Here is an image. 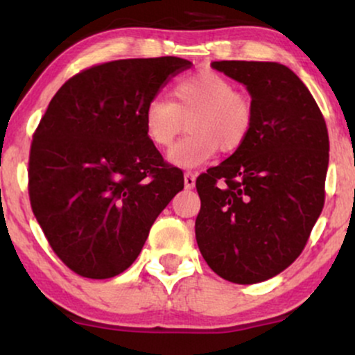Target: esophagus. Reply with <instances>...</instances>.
Returning <instances> with one entry per match:
<instances>
[{"label":"esophagus","mask_w":355,"mask_h":355,"mask_svg":"<svg viewBox=\"0 0 355 355\" xmlns=\"http://www.w3.org/2000/svg\"><path fill=\"white\" fill-rule=\"evenodd\" d=\"M183 182H185V189L191 190L195 187V173L193 172H185L183 175Z\"/></svg>","instance_id":"obj_1"}]
</instances>
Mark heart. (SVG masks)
<instances>
[{
    "instance_id": "obj_1",
    "label": "heart",
    "mask_w": 355,
    "mask_h": 355,
    "mask_svg": "<svg viewBox=\"0 0 355 355\" xmlns=\"http://www.w3.org/2000/svg\"><path fill=\"white\" fill-rule=\"evenodd\" d=\"M172 101L153 96L144 108L148 140L165 150L182 133L187 120L189 133L170 150V162L178 166H197L210 160L218 148L234 153L247 144L254 126L250 96L214 70H200L178 78L170 89Z\"/></svg>"
}]
</instances>
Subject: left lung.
Instances as JSON below:
<instances>
[{
    "instance_id": "1",
    "label": "left lung",
    "mask_w": 355,
    "mask_h": 355,
    "mask_svg": "<svg viewBox=\"0 0 355 355\" xmlns=\"http://www.w3.org/2000/svg\"><path fill=\"white\" fill-rule=\"evenodd\" d=\"M254 103L247 144L197 178L195 237L209 267L257 284L302 254L325 200L329 133L302 80L272 61H214Z\"/></svg>"
}]
</instances>
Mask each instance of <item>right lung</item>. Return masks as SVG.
I'll return each mask as SVG.
<instances>
[{
  "mask_svg": "<svg viewBox=\"0 0 355 355\" xmlns=\"http://www.w3.org/2000/svg\"><path fill=\"white\" fill-rule=\"evenodd\" d=\"M177 56L115 60L71 76L33 133L30 203L61 262L87 279L126 270L155 218L183 189V173L148 140L144 108Z\"/></svg>",
  "mask_w": 355,
  "mask_h": 355,
  "instance_id": "1",
  "label": "right lung"
}]
</instances>
